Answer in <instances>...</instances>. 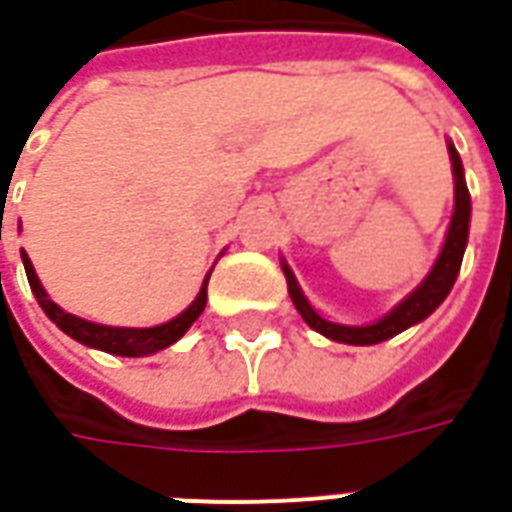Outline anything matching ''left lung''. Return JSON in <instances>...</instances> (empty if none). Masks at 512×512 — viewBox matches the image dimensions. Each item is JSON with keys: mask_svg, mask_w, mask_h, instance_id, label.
<instances>
[{"mask_svg": "<svg viewBox=\"0 0 512 512\" xmlns=\"http://www.w3.org/2000/svg\"><path fill=\"white\" fill-rule=\"evenodd\" d=\"M447 147H450L452 175H455V211H452V222L450 230H447V238H444V246H441V255L430 268L428 277L419 282V288L414 293H408L395 310L386 312L381 321L367 323V326H345V323L326 321L323 315L312 310V304L301 293L299 282L293 277L288 263H282V271L288 277L290 299L296 304L301 318L307 321V326H312L315 332H321L323 337L345 345H376L395 337V334L406 332L408 326H414V323L425 321L430 312L447 299V293L452 290L455 277L461 271L463 252H466V241H469V219H472V200H469V189H466V180H463L461 156L452 147V142Z\"/></svg>", "mask_w": 512, "mask_h": 512, "instance_id": "1", "label": "left lung"}]
</instances>
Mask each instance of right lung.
<instances>
[{
	"instance_id": "right-lung-1",
	"label": "right lung",
	"mask_w": 512,
	"mask_h": 512,
	"mask_svg": "<svg viewBox=\"0 0 512 512\" xmlns=\"http://www.w3.org/2000/svg\"><path fill=\"white\" fill-rule=\"evenodd\" d=\"M21 260H24V271H27L29 279V288L35 293V299L43 307V312L49 315L51 321L60 326L62 332L73 337L76 343L90 345V348H98V351H106V354H115V356H147V354H156L161 348H167V345L178 343L183 334L189 332V326L202 315L205 310V301H208V279L211 274L205 277L202 282L200 293H197V299L191 301L186 310L180 312L178 318H172V321L161 323V326H150V329H120V326H104V323H93V321H84V318H76L71 312H65L62 307H57L54 301L49 299V293L43 290L40 285L38 274H35V268H32V260L29 255L21 249Z\"/></svg>"
}]
</instances>
